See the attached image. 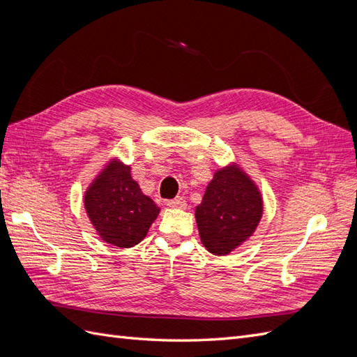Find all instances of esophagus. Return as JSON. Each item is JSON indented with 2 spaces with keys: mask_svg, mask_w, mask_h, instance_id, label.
<instances>
[{
  "mask_svg": "<svg viewBox=\"0 0 357 357\" xmlns=\"http://www.w3.org/2000/svg\"><path fill=\"white\" fill-rule=\"evenodd\" d=\"M167 205H169L171 208H180V210H185L188 204H186L185 198L178 197V198H174V199H169V201H167Z\"/></svg>",
  "mask_w": 357,
  "mask_h": 357,
  "instance_id": "esophagus-1",
  "label": "esophagus"
}]
</instances>
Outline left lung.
<instances>
[{
    "instance_id": "8db88e82",
    "label": "left lung",
    "mask_w": 357,
    "mask_h": 357,
    "mask_svg": "<svg viewBox=\"0 0 357 357\" xmlns=\"http://www.w3.org/2000/svg\"><path fill=\"white\" fill-rule=\"evenodd\" d=\"M264 202L255 181L238 165L215 171L195 210L201 241L213 255H228L250 238Z\"/></svg>"
}]
</instances>
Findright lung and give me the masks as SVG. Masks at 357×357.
Returning a JSON list of instances; mask_svg holds the SVG:
<instances>
[{
  "mask_svg": "<svg viewBox=\"0 0 357 357\" xmlns=\"http://www.w3.org/2000/svg\"><path fill=\"white\" fill-rule=\"evenodd\" d=\"M84 208L102 241L129 248L142 241L160 208L131 177V167L109 162L84 193Z\"/></svg>",
  "mask_w": 357,
  "mask_h": 357,
  "instance_id": "right-lung-1",
  "label": "right lung"
}]
</instances>
